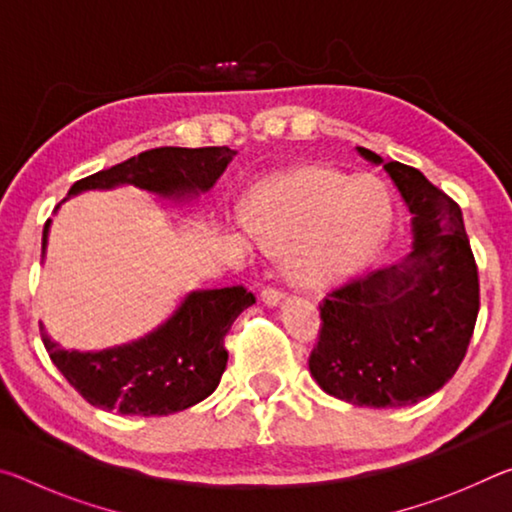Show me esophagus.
I'll list each match as a JSON object with an SVG mask.
<instances>
[{"instance_id":"esophagus-1","label":"esophagus","mask_w":512,"mask_h":512,"mask_svg":"<svg viewBox=\"0 0 512 512\" xmlns=\"http://www.w3.org/2000/svg\"><path fill=\"white\" fill-rule=\"evenodd\" d=\"M282 298H284V293L280 289H275V287H264L262 289V300L266 302L268 307H275Z\"/></svg>"}]
</instances>
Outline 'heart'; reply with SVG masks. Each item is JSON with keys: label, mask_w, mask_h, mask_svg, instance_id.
Masks as SVG:
<instances>
[{"label": "heart", "mask_w": 512, "mask_h": 512, "mask_svg": "<svg viewBox=\"0 0 512 512\" xmlns=\"http://www.w3.org/2000/svg\"><path fill=\"white\" fill-rule=\"evenodd\" d=\"M259 244L287 253L300 287L318 289L359 273L384 244L393 203L379 178L300 167L259 183L244 201Z\"/></svg>", "instance_id": "1"}]
</instances>
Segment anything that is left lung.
<instances>
[{
    "mask_svg": "<svg viewBox=\"0 0 512 512\" xmlns=\"http://www.w3.org/2000/svg\"><path fill=\"white\" fill-rule=\"evenodd\" d=\"M359 153L384 162L363 146ZM384 169L413 214V250L329 291L309 354L325 393L375 409L440 391L461 366L479 314V268L461 207L409 164Z\"/></svg>",
    "mask_w": 512,
    "mask_h": 512,
    "instance_id": "8db88e82",
    "label": "left lung"
}]
</instances>
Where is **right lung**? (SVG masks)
<instances>
[{"label":"right lung","instance_id":"add662e5","mask_svg":"<svg viewBox=\"0 0 512 512\" xmlns=\"http://www.w3.org/2000/svg\"><path fill=\"white\" fill-rule=\"evenodd\" d=\"M235 153L228 146H160L76 180L67 198L85 189H110L124 183L162 196L207 192ZM49 223L51 219L42 230V250L47 246ZM253 302L255 296L241 284L194 291L149 336L101 352L60 350L42 323L40 336L51 361L85 402L121 415H169L203 402L216 391L228 363L225 334Z\"/></svg>","mask_w":512,"mask_h":512}]
</instances>
